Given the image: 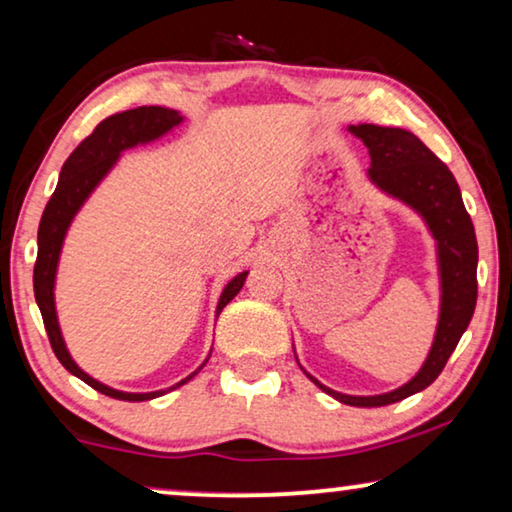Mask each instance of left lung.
<instances>
[{
    "label": "left lung",
    "mask_w": 512,
    "mask_h": 512,
    "mask_svg": "<svg viewBox=\"0 0 512 512\" xmlns=\"http://www.w3.org/2000/svg\"><path fill=\"white\" fill-rule=\"evenodd\" d=\"M351 133L367 145L369 157H372L369 177L383 191L416 207L439 242L441 318L432 351L416 379L385 395L353 397L325 388L309 376L318 388L344 404L385 406L416 395L429 383H434L464 330L469 328L478 298V242L453 173L418 136L406 129L379 127V124H358V127H351Z\"/></svg>",
    "instance_id": "left-lung-1"
}]
</instances>
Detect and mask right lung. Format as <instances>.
<instances>
[{"label": "right lung", "instance_id": "obj_1", "mask_svg": "<svg viewBox=\"0 0 512 512\" xmlns=\"http://www.w3.org/2000/svg\"><path fill=\"white\" fill-rule=\"evenodd\" d=\"M180 120L182 117L177 115L175 110H168L161 106H140V108L122 110V113L110 115L103 122L96 124L90 136H87L83 143L71 152V157L64 161L62 173H59L57 189L55 194L50 196L39 224V254H36V263H34V298H36V305L41 309L43 325H46V332H48V342L53 346L57 360L62 362L73 376L83 379L87 385H92L94 390L103 392V395L113 399H124V402H145V399L164 395V390L147 392V395L120 392V390L108 388V385H103L99 381H94L92 376H87L83 372V369H78L76 362L71 360L69 351H66L62 332H59V325H57V316H55L53 284H55L57 258H59V249H62L64 233L71 224L73 214L78 212V207L83 205L87 196H90V191L99 184L101 177L108 173L110 166L115 164V159L120 157V152L138 143H147V140L159 138L161 133H166L168 129H173L175 124H180ZM244 279H247V272L238 274V277L226 286V291L219 300V311L240 293V288L244 286ZM189 379H184L177 385L187 383ZM177 385H173V388H177Z\"/></svg>", "mask_w": 512, "mask_h": 512}]
</instances>
